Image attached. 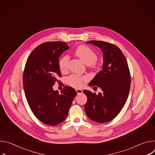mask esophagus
Here are the masks:
<instances>
[{"mask_svg": "<svg viewBox=\"0 0 155 155\" xmlns=\"http://www.w3.org/2000/svg\"><path fill=\"white\" fill-rule=\"evenodd\" d=\"M76 91H77V93L78 94H81V93H83V90H81V89H76Z\"/></svg>", "mask_w": 155, "mask_h": 155, "instance_id": "1", "label": "esophagus"}]
</instances>
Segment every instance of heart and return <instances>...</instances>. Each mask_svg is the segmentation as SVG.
Here are the masks:
<instances>
[{
	"mask_svg": "<svg viewBox=\"0 0 155 155\" xmlns=\"http://www.w3.org/2000/svg\"><path fill=\"white\" fill-rule=\"evenodd\" d=\"M75 54L81 59L86 65L94 64L97 61V56L96 53L90 47L85 45H80L75 51ZM69 61V57L67 55L62 56L59 61V68L61 72H64L68 69ZM87 78L84 76H80L75 74L70 75L67 78V82L69 84L75 87H80L83 83L87 81Z\"/></svg>",
	"mask_w": 155,
	"mask_h": 155,
	"instance_id": "b5f03b06",
	"label": "heart"
}]
</instances>
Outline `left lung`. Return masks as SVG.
<instances>
[{
	"label": "left lung",
	"mask_w": 155,
	"mask_h": 155,
	"mask_svg": "<svg viewBox=\"0 0 155 155\" xmlns=\"http://www.w3.org/2000/svg\"><path fill=\"white\" fill-rule=\"evenodd\" d=\"M87 43L101 49L104 64L102 70L89 83L90 86L100 87L102 92L96 95L88 90L83 91L87 97L84 110L91 120L107 123L117 117L126 103L130 86V72L126 59L118 47L97 40Z\"/></svg>",
	"instance_id": "8db88e82"
}]
</instances>
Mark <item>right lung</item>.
Instances as JSON below:
<instances>
[{
	"label": "right lung",
	"instance_id": "add662e5",
	"mask_svg": "<svg viewBox=\"0 0 155 155\" xmlns=\"http://www.w3.org/2000/svg\"><path fill=\"white\" fill-rule=\"evenodd\" d=\"M69 48L63 41L43 43L32 51L25 65L23 83L28 103L36 118L48 125H57L65 120L77 94L68 86L61 94L53 89L61 77L59 58Z\"/></svg>",
	"mask_w": 155,
	"mask_h": 155
}]
</instances>
